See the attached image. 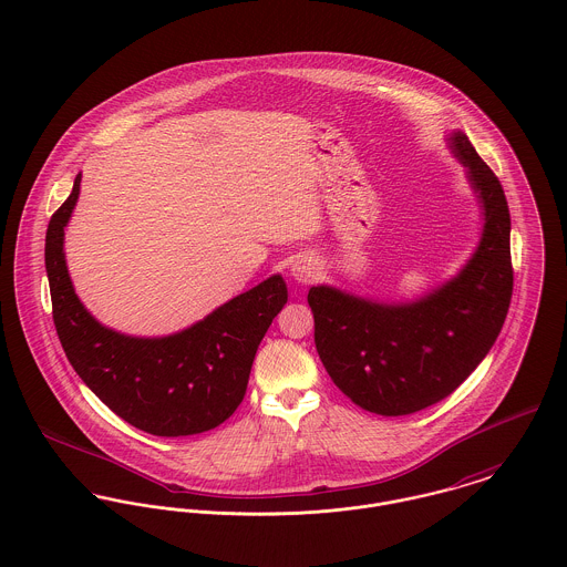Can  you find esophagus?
I'll return each mask as SVG.
<instances>
[{"instance_id":"34e87169","label":"esophagus","mask_w":567,"mask_h":567,"mask_svg":"<svg viewBox=\"0 0 567 567\" xmlns=\"http://www.w3.org/2000/svg\"><path fill=\"white\" fill-rule=\"evenodd\" d=\"M319 262L313 256H298L293 262H291V276L293 280L302 282V285H311L315 278L319 276Z\"/></svg>"}]
</instances>
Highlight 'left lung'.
I'll list each match as a JSON object with an SVG mask.
<instances>
[{"label":"left lung","mask_w":567,"mask_h":567,"mask_svg":"<svg viewBox=\"0 0 567 567\" xmlns=\"http://www.w3.org/2000/svg\"><path fill=\"white\" fill-rule=\"evenodd\" d=\"M483 228L463 267L411 300H378L315 285V348L332 382L361 409L409 415L450 395L487 357L513 291L511 217L503 185L461 130L445 134Z\"/></svg>","instance_id":"left-lung-1"}]
</instances>
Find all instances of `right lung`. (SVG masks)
<instances>
[{"mask_svg":"<svg viewBox=\"0 0 567 567\" xmlns=\"http://www.w3.org/2000/svg\"><path fill=\"white\" fill-rule=\"evenodd\" d=\"M82 174L45 237V269L59 339L75 374L122 420L158 437H187L226 422L241 404L258 343L287 305L280 274L204 319L163 337L104 326L80 302L64 260V228Z\"/></svg>","mask_w":567,"mask_h":567,"instance_id":"obj_1","label":"right lung"}]
</instances>
